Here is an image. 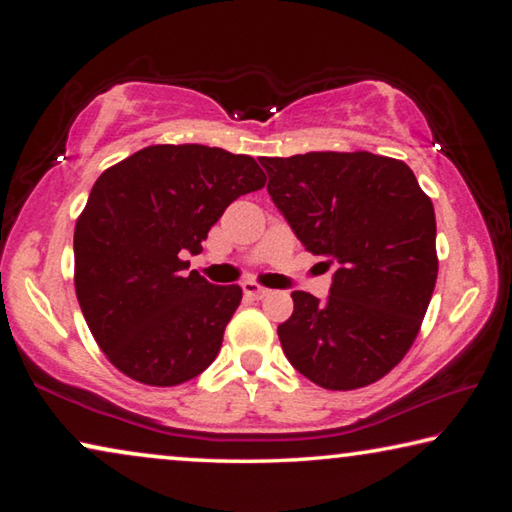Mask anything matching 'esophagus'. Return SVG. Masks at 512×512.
Segmentation results:
<instances>
[{"mask_svg": "<svg viewBox=\"0 0 512 512\" xmlns=\"http://www.w3.org/2000/svg\"><path fill=\"white\" fill-rule=\"evenodd\" d=\"M268 293V289H264L262 284H257V282H244V296L248 298V300H262L264 296Z\"/></svg>", "mask_w": 512, "mask_h": 512, "instance_id": "esophagus-1", "label": "esophagus"}]
</instances>
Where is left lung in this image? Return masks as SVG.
<instances>
[{
  "label": "left lung",
  "mask_w": 512,
  "mask_h": 512,
  "mask_svg": "<svg viewBox=\"0 0 512 512\" xmlns=\"http://www.w3.org/2000/svg\"><path fill=\"white\" fill-rule=\"evenodd\" d=\"M268 194L309 253L339 264L327 300L293 291L277 327L300 375L354 391L411 350L438 277L436 214L402 160L368 151L262 158Z\"/></svg>",
  "instance_id": "8db88e82"
}]
</instances>
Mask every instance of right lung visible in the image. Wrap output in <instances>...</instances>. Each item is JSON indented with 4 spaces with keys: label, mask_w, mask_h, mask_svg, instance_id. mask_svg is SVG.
<instances>
[{
    "label": "right lung",
    "mask_w": 512,
    "mask_h": 512,
    "mask_svg": "<svg viewBox=\"0 0 512 512\" xmlns=\"http://www.w3.org/2000/svg\"><path fill=\"white\" fill-rule=\"evenodd\" d=\"M250 155L155 144L106 169L74 228V287L108 361L146 386H178L210 366L241 287H216L180 253L198 255L232 201L257 192Z\"/></svg>",
    "instance_id": "1"
}]
</instances>
